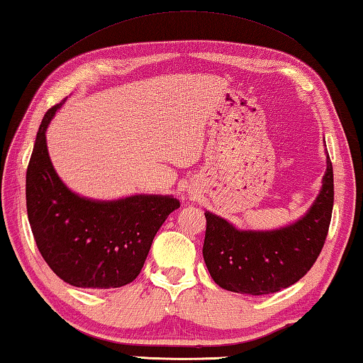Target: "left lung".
Masks as SVG:
<instances>
[{"label":"left lung","mask_w":363,"mask_h":363,"mask_svg":"<svg viewBox=\"0 0 363 363\" xmlns=\"http://www.w3.org/2000/svg\"><path fill=\"white\" fill-rule=\"evenodd\" d=\"M327 147V145H325ZM322 187L299 219L279 229H238L205 211L203 259L211 279L227 291L269 294L303 279L323 248L333 211V167L328 152Z\"/></svg>","instance_id":"1"}]
</instances>
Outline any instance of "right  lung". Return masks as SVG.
I'll list each match as a JSON object with an SVG mask.
<instances>
[{
    "label": "right lung",
    "mask_w": 363,
    "mask_h": 363,
    "mask_svg": "<svg viewBox=\"0 0 363 363\" xmlns=\"http://www.w3.org/2000/svg\"><path fill=\"white\" fill-rule=\"evenodd\" d=\"M62 104L43 118L27 169V213L36 247L65 284L93 290L128 285L143 269L155 233L181 203L173 195L155 194L96 200L67 187L46 140Z\"/></svg>",
    "instance_id": "right-lung-1"
}]
</instances>
